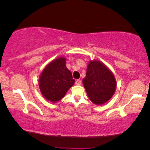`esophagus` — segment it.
Listing matches in <instances>:
<instances>
[{
  "label": "esophagus",
  "mask_w": 150,
  "mask_h": 150,
  "mask_svg": "<svg viewBox=\"0 0 150 150\" xmlns=\"http://www.w3.org/2000/svg\"><path fill=\"white\" fill-rule=\"evenodd\" d=\"M75 84L76 85H81V80H77V81H76Z\"/></svg>",
  "instance_id": "1"
}]
</instances>
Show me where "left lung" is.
Returning a JSON list of instances; mask_svg holds the SVG:
<instances>
[{
	"label": "left lung",
	"mask_w": 150,
	"mask_h": 150,
	"mask_svg": "<svg viewBox=\"0 0 150 150\" xmlns=\"http://www.w3.org/2000/svg\"><path fill=\"white\" fill-rule=\"evenodd\" d=\"M83 83L89 100L97 105L108 102L114 95L117 87L113 73L98 60L90 61L88 63Z\"/></svg>",
	"instance_id": "8db88e82"
}]
</instances>
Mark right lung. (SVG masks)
I'll list each match as a JSON object with an SVG mask.
<instances>
[{
    "label": "right lung",
    "mask_w": 150,
    "mask_h": 150,
    "mask_svg": "<svg viewBox=\"0 0 150 150\" xmlns=\"http://www.w3.org/2000/svg\"><path fill=\"white\" fill-rule=\"evenodd\" d=\"M65 63L66 58L63 57L54 59L44 67L39 78L41 93L52 103L62 99L75 83Z\"/></svg>",
    "instance_id": "obj_1"
}]
</instances>
